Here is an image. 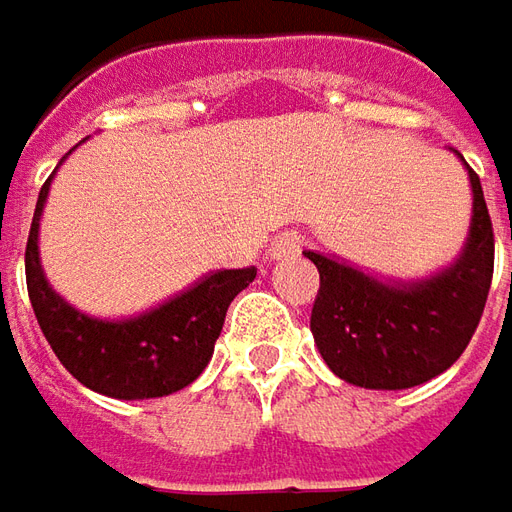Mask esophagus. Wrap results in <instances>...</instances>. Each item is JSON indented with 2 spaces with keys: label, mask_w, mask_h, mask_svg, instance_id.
<instances>
[{
  "label": "esophagus",
  "mask_w": 512,
  "mask_h": 512,
  "mask_svg": "<svg viewBox=\"0 0 512 512\" xmlns=\"http://www.w3.org/2000/svg\"><path fill=\"white\" fill-rule=\"evenodd\" d=\"M304 248V236L301 233H281L279 239L273 242V248H270V259L273 262H279V259H293L298 256Z\"/></svg>",
  "instance_id": "1"
}]
</instances>
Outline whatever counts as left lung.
Listing matches in <instances>:
<instances>
[{"mask_svg":"<svg viewBox=\"0 0 512 512\" xmlns=\"http://www.w3.org/2000/svg\"><path fill=\"white\" fill-rule=\"evenodd\" d=\"M473 211L454 262L425 279L383 281L318 250H304L321 287L310 329L335 375L377 392L428 383L451 369L471 344L493 279V225L482 183L465 157Z\"/></svg>","mask_w":512,"mask_h":512,"instance_id":"8db88e82","label":"left lung"}]
</instances>
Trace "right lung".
Segmentation results:
<instances>
[{
  "instance_id": "right-lung-1",
  "label": "right lung",
  "mask_w": 512,
  "mask_h": 512,
  "mask_svg": "<svg viewBox=\"0 0 512 512\" xmlns=\"http://www.w3.org/2000/svg\"><path fill=\"white\" fill-rule=\"evenodd\" d=\"M56 171L41 185L24 250L27 293L47 344L64 369L92 392L115 400H149L180 392L208 366L225 312L256 279V267L214 270L163 304L129 318H95L78 310L53 290L39 259L41 214Z\"/></svg>"
}]
</instances>
